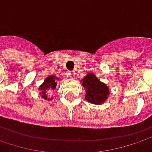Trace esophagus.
I'll return each mask as SVG.
<instances>
[{
	"mask_svg": "<svg viewBox=\"0 0 152 152\" xmlns=\"http://www.w3.org/2000/svg\"><path fill=\"white\" fill-rule=\"evenodd\" d=\"M69 78H70V79H74V78H75V76H76V73H75V71H69Z\"/></svg>",
	"mask_w": 152,
	"mask_h": 152,
	"instance_id": "34e87169",
	"label": "esophagus"
}]
</instances>
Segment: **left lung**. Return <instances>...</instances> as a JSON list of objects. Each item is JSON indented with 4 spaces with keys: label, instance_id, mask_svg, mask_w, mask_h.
<instances>
[{
    "label": "left lung",
    "instance_id": "8db88e82",
    "mask_svg": "<svg viewBox=\"0 0 152 152\" xmlns=\"http://www.w3.org/2000/svg\"><path fill=\"white\" fill-rule=\"evenodd\" d=\"M81 83L85 88V100L88 102L101 105L108 99L110 94L108 87L93 73L87 74L81 80Z\"/></svg>",
    "mask_w": 152,
    "mask_h": 152
}]
</instances>
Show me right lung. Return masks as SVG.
Returning a JSON list of instances; mask_svg holds the SVG:
<instances>
[{
	"label": "right lung",
	"mask_w": 152,
	"mask_h": 152,
	"mask_svg": "<svg viewBox=\"0 0 152 152\" xmlns=\"http://www.w3.org/2000/svg\"><path fill=\"white\" fill-rule=\"evenodd\" d=\"M58 80H59V77H57L54 75L49 76L48 77L45 78L44 83L39 88V90L40 91L39 94H40L41 97L43 99L47 100V101H51L52 100V98H48L47 92H50L51 90H53L56 88L57 82H58Z\"/></svg>",
	"instance_id": "right-lung-1"
}]
</instances>
